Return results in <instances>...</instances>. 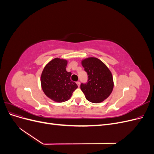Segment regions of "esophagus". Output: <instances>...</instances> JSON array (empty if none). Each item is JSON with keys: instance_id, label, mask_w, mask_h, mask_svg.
Returning a JSON list of instances; mask_svg holds the SVG:
<instances>
[{"instance_id": "esophagus-1", "label": "esophagus", "mask_w": 154, "mask_h": 154, "mask_svg": "<svg viewBox=\"0 0 154 154\" xmlns=\"http://www.w3.org/2000/svg\"><path fill=\"white\" fill-rule=\"evenodd\" d=\"M76 84L78 85V87H80V82H76Z\"/></svg>"}]
</instances>
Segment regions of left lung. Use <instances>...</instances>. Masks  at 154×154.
<instances>
[{"mask_svg": "<svg viewBox=\"0 0 154 154\" xmlns=\"http://www.w3.org/2000/svg\"><path fill=\"white\" fill-rule=\"evenodd\" d=\"M82 65L88 75V82L82 83L81 90L92 103L103 101L112 92L113 77L109 69L100 60L89 57L82 60Z\"/></svg>", "mask_w": 154, "mask_h": 154, "instance_id": "left-lung-1", "label": "left lung"}]
</instances>
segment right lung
<instances>
[{"label": "right lung", "instance_id": "add662e5", "mask_svg": "<svg viewBox=\"0 0 154 154\" xmlns=\"http://www.w3.org/2000/svg\"><path fill=\"white\" fill-rule=\"evenodd\" d=\"M67 61L58 58L50 61L41 74V86L44 94L55 102L67 101L78 88L71 80V72L66 71Z\"/></svg>", "mask_w": 154, "mask_h": 154}]
</instances>
